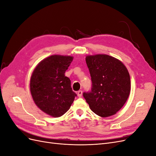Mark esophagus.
Instances as JSON below:
<instances>
[{
	"label": "esophagus",
	"mask_w": 156,
	"mask_h": 156,
	"mask_svg": "<svg viewBox=\"0 0 156 156\" xmlns=\"http://www.w3.org/2000/svg\"><path fill=\"white\" fill-rule=\"evenodd\" d=\"M77 94L78 97H79V98L81 97L82 95H83V91H82V90H79Z\"/></svg>",
	"instance_id": "obj_1"
}]
</instances>
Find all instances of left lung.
<instances>
[{
	"label": "left lung",
	"instance_id": "left-lung-1",
	"mask_svg": "<svg viewBox=\"0 0 156 156\" xmlns=\"http://www.w3.org/2000/svg\"><path fill=\"white\" fill-rule=\"evenodd\" d=\"M92 83L90 92H84L90 108L101 117L115 115L124 106L131 90L128 70L120 60L108 55L86 56Z\"/></svg>",
	"mask_w": 156,
	"mask_h": 156
}]
</instances>
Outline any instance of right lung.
<instances>
[{
    "mask_svg": "<svg viewBox=\"0 0 156 156\" xmlns=\"http://www.w3.org/2000/svg\"><path fill=\"white\" fill-rule=\"evenodd\" d=\"M72 56L54 55L36 66L30 80V90L35 104L47 115L60 117L66 112L77 96L65 72Z\"/></svg>",
    "mask_w": 156,
    "mask_h": 156,
    "instance_id": "1",
    "label": "right lung"
}]
</instances>
